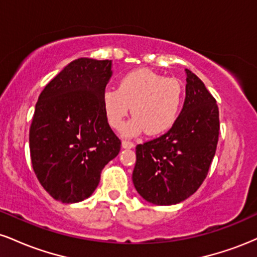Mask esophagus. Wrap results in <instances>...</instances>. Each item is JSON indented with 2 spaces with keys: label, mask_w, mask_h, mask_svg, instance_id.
<instances>
[{
  "label": "esophagus",
  "mask_w": 257,
  "mask_h": 257,
  "mask_svg": "<svg viewBox=\"0 0 257 257\" xmlns=\"http://www.w3.org/2000/svg\"><path fill=\"white\" fill-rule=\"evenodd\" d=\"M134 146H135L134 143H132V141H129V140H123L122 141L123 149H133Z\"/></svg>",
  "instance_id": "esophagus-1"
}]
</instances>
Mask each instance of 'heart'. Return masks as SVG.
<instances>
[{"label":"heart","mask_w":257,"mask_h":257,"mask_svg":"<svg viewBox=\"0 0 257 257\" xmlns=\"http://www.w3.org/2000/svg\"><path fill=\"white\" fill-rule=\"evenodd\" d=\"M184 91L176 79L151 70L132 71L119 79L117 89L102 94V108L112 128L122 129L132 107L134 116L123 129L128 137L146 131L156 137L173 128L181 111Z\"/></svg>","instance_id":"heart-1"}]
</instances>
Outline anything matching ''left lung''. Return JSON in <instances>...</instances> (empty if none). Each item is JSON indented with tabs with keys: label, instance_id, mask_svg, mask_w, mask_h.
Returning a JSON list of instances; mask_svg holds the SVG:
<instances>
[{
	"label": "left lung",
	"instance_id": "left-lung-1",
	"mask_svg": "<svg viewBox=\"0 0 257 257\" xmlns=\"http://www.w3.org/2000/svg\"><path fill=\"white\" fill-rule=\"evenodd\" d=\"M186 75L184 107L175 124L137 146L133 182L144 199L157 205L178 204L198 190L219 141L216 100L192 71Z\"/></svg>",
	"mask_w": 257,
	"mask_h": 257
}]
</instances>
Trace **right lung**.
Listing matches in <instances>:
<instances>
[{
    "instance_id": "right-lung-1",
    "label": "right lung",
    "mask_w": 257,
    "mask_h": 257,
    "mask_svg": "<svg viewBox=\"0 0 257 257\" xmlns=\"http://www.w3.org/2000/svg\"><path fill=\"white\" fill-rule=\"evenodd\" d=\"M111 75V60L76 59L38 96L29 134L31 163L40 184L59 202L88 198L101 170L119 153L120 140L102 108Z\"/></svg>"
}]
</instances>
